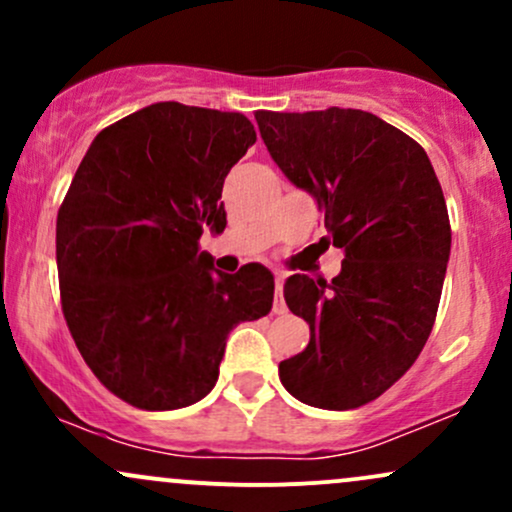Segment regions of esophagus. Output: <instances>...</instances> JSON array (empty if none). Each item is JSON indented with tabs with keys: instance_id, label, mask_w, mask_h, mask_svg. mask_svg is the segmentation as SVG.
<instances>
[{
	"instance_id": "esophagus-1",
	"label": "esophagus",
	"mask_w": 512,
	"mask_h": 512,
	"mask_svg": "<svg viewBox=\"0 0 512 512\" xmlns=\"http://www.w3.org/2000/svg\"><path fill=\"white\" fill-rule=\"evenodd\" d=\"M274 313H286V303H284V279L276 276V296H274Z\"/></svg>"
}]
</instances>
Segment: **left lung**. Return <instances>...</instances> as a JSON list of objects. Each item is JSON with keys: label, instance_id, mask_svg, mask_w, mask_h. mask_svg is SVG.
I'll return each instance as SVG.
<instances>
[{"label": "left lung", "instance_id": "1", "mask_svg": "<svg viewBox=\"0 0 512 512\" xmlns=\"http://www.w3.org/2000/svg\"><path fill=\"white\" fill-rule=\"evenodd\" d=\"M255 120L344 250L332 281L286 279L310 342L279 363L281 385L310 407L356 409L407 373L433 330L450 260L443 190L426 151L366 110H257Z\"/></svg>", "mask_w": 512, "mask_h": 512}]
</instances>
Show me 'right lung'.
Masks as SVG:
<instances>
[{
  "label": "right lung",
  "mask_w": 512,
  "mask_h": 512,
  "mask_svg": "<svg viewBox=\"0 0 512 512\" xmlns=\"http://www.w3.org/2000/svg\"><path fill=\"white\" fill-rule=\"evenodd\" d=\"M240 113L154 103L105 127L57 214L64 320L88 368L132 407L168 411L207 397L228 334L272 310L274 276L236 274L199 252L226 226L228 170L255 144Z\"/></svg>",
  "instance_id": "right-lung-1"
}]
</instances>
